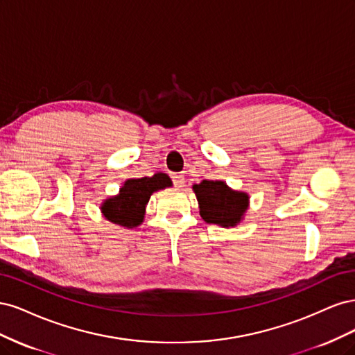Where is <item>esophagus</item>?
Returning <instances> with one entry per match:
<instances>
[{
    "label": "esophagus",
    "mask_w": 355,
    "mask_h": 355,
    "mask_svg": "<svg viewBox=\"0 0 355 355\" xmlns=\"http://www.w3.org/2000/svg\"><path fill=\"white\" fill-rule=\"evenodd\" d=\"M171 179H173V184L176 188H182L185 185V176L184 175H173L171 176Z\"/></svg>",
    "instance_id": "esophagus-1"
}]
</instances>
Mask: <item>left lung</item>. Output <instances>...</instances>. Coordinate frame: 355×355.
<instances>
[{
    "mask_svg": "<svg viewBox=\"0 0 355 355\" xmlns=\"http://www.w3.org/2000/svg\"><path fill=\"white\" fill-rule=\"evenodd\" d=\"M200 204V214L207 223H216L228 228L237 225L249 204V196L232 191L222 180H202L194 185Z\"/></svg>",
    "mask_w": 355,
    "mask_h": 355,
    "instance_id": "1",
    "label": "left lung"
}]
</instances>
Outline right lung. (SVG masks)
I'll return each mask as SVG.
<instances>
[{
	"label": "right lung",
	"mask_w": 355,
	"mask_h": 355,
	"mask_svg": "<svg viewBox=\"0 0 355 355\" xmlns=\"http://www.w3.org/2000/svg\"><path fill=\"white\" fill-rule=\"evenodd\" d=\"M167 187H171V180L164 173H157L153 178L128 179L120 189V194L103 202L102 211L112 223L135 228L144 220L146 202L153 192Z\"/></svg>",
	"instance_id": "1"
}]
</instances>
